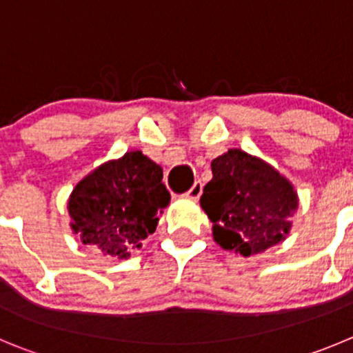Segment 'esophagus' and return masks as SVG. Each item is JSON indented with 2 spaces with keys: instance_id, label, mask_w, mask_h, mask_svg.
Returning <instances> with one entry per match:
<instances>
[{
  "instance_id": "34e87169",
  "label": "esophagus",
  "mask_w": 353,
  "mask_h": 353,
  "mask_svg": "<svg viewBox=\"0 0 353 353\" xmlns=\"http://www.w3.org/2000/svg\"><path fill=\"white\" fill-rule=\"evenodd\" d=\"M201 194H203V182H199V180H197V182L194 183L192 187H190L189 192H187V197H190V199L197 201L201 197Z\"/></svg>"
}]
</instances>
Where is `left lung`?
<instances>
[{
	"label": "left lung",
	"instance_id": "obj_1",
	"mask_svg": "<svg viewBox=\"0 0 353 353\" xmlns=\"http://www.w3.org/2000/svg\"><path fill=\"white\" fill-rule=\"evenodd\" d=\"M211 171L201 208L213 223L214 243L248 258L286 239L300 199L284 174L241 149L211 161Z\"/></svg>",
	"mask_w": 353,
	"mask_h": 353
}]
</instances>
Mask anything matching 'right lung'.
<instances>
[{
    "label": "right lung",
    "mask_w": 353,
    "mask_h": 353,
    "mask_svg": "<svg viewBox=\"0 0 353 353\" xmlns=\"http://www.w3.org/2000/svg\"><path fill=\"white\" fill-rule=\"evenodd\" d=\"M170 199L163 168L142 150H130L76 183L67 201L70 229L83 244L124 260L154 234Z\"/></svg>",
    "instance_id": "1"
}]
</instances>
